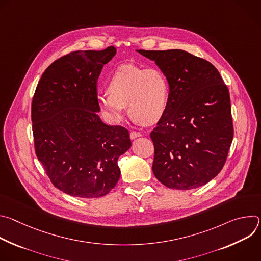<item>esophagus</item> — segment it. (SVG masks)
<instances>
[{
  "mask_svg": "<svg viewBox=\"0 0 261 261\" xmlns=\"http://www.w3.org/2000/svg\"><path fill=\"white\" fill-rule=\"evenodd\" d=\"M140 136H142V134L139 133V132H136V131H131V132H130V138H131V139H134V138L140 137Z\"/></svg>",
  "mask_w": 261,
  "mask_h": 261,
  "instance_id": "obj_1",
  "label": "esophagus"
}]
</instances>
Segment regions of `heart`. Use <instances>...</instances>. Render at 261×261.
Wrapping results in <instances>:
<instances>
[{
    "mask_svg": "<svg viewBox=\"0 0 261 261\" xmlns=\"http://www.w3.org/2000/svg\"><path fill=\"white\" fill-rule=\"evenodd\" d=\"M107 90L97 96L103 114L114 123L123 120L127 105L130 117L144 125L162 119L169 102V88L157 68L123 65L110 74Z\"/></svg>",
    "mask_w": 261,
    "mask_h": 261,
    "instance_id": "heart-1",
    "label": "heart"
}]
</instances>
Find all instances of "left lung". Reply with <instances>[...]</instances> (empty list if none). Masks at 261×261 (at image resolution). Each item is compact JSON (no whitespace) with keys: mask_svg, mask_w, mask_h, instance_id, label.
I'll return each mask as SVG.
<instances>
[{"mask_svg":"<svg viewBox=\"0 0 261 261\" xmlns=\"http://www.w3.org/2000/svg\"><path fill=\"white\" fill-rule=\"evenodd\" d=\"M137 51L169 85L166 113L151 132L153 172L170 189L200 187L222 170L232 142L228 88L213 64L185 50Z\"/></svg>","mask_w":261,"mask_h":261,"instance_id":"left-lung-1","label":"left lung"}]
</instances>
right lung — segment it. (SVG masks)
<instances>
[{"label": "right lung", "instance_id": "1", "mask_svg": "<svg viewBox=\"0 0 261 261\" xmlns=\"http://www.w3.org/2000/svg\"><path fill=\"white\" fill-rule=\"evenodd\" d=\"M117 49L77 50L50 64L32 101L35 153L56 188L81 198L106 195L117 185L118 159L131 146L122 126L104 124L97 80Z\"/></svg>", "mask_w": 261, "mask_h": 261}]
</instances>
